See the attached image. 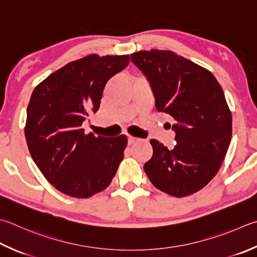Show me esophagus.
Returning <instances> with one entry per match:
<instances>
[{"mask_svg":"<svg viewBox=\"0 0 257 257\" xmlns=\"http://www.w3.org/2000/svg\"><path fill=\"white\" fill-rule=\"evenodd\" d=\"M137 142H139V139H138V138H135V137H132V136H129V137H128V145L136 144Z\"/></svg>","mask_w":257,"mask_h":257,"instance_id":"esophagus-1","label":"esophagus"}]
</instances>
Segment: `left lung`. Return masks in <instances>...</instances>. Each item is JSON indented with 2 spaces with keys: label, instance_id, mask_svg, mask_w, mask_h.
I'll list each match as a JSON object with an SVG mask.
<instances>
[{
  "label": "left lung",
  "instance_id": "8db88e82",
  "mask_svg": "<svg viewBox=\"0 0 257 257\" xmlns=\"http://www.w3.org/2000/svg\"><path fill=\"white\" fill-rule=\"evenodd\" d=\"M130 59L149 83L156 109L175 120L174 148L152 139L145 173L173 197L197 192L217 174L230 144L232 118L221 86L206 68L173 51H139Z\"/></svg>",
  "mask_w": 257,
  "mask_h": 257
}]
</instances>
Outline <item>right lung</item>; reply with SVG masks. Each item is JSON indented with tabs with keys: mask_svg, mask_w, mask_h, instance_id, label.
<instances>
[{
	"mask_svg": "<svg viewBox=\"0 0 257 257\" xmlns=\"http://www.w3.org/2000/svg\"><path fill=\"white\" fill-rule=\"evenodd\" d=\"M129 56L90 55L50 74L32 92L27 109L26 141L41 173L60 192L88 198L112 181L127 137L85 135L82 124L100 108L111 77Z\"/></svg>",
	"mask_w": 257,
	"mask_h": 257,
	"instance_id": "right-lung-1",
	"label": "right lung"
}]
</instances>
